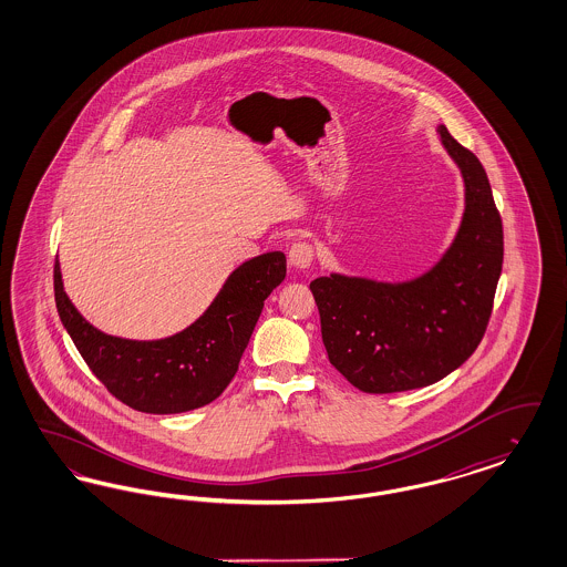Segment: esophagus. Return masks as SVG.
Returning <instances> with one entry per match:
<instances>
[{"label":"esophagus","mask_w":567,"mask_h":567,"mask_svg":"<svg viewBox=\"0 0 567 567\" xmlns=\"http://www.w3.org/2000/svg\"><path fill=\"white\" fill-rule=\"evenodd\" d=\"M313 261V247L306 240H297L289 249V264L299 270L310 268Z\"/></svg>","instance_id":"1"}]
</instances>
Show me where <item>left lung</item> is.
Instances as JSON below:
<instances>
[{
  "mask_svg": "<svg viewBox=\"0 0 567 567\" xmlns=\"http://www.w3.org/2000/svg\"><path fill=\"white\" fill-rule=\"evenodd\" d=\"M465 179V214L449 251L406 282L320 276L310 282L332 367L367 393L425 388L477 350L503 270V219L480 158L437 127Z\"/></svg>",
  "mask_w": 567,
  "mask_h": 567,
  "instance_id": "8db88e82",
  "label": "left lung"
}]
</instances>
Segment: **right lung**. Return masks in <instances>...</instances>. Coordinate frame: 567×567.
I'll return each instance as SVG.
<instances>
[{
  "label": "right lung",
  "mask_w": 567,
  "mask_h": 567,
  "mask_svg": "<svg viewBox=\"0 0 567 567\" xmlns=\"http://www.w3.org/2000/svg\"><path fill=\"white\" fill-rule=\"evenodd\" d=\"M287 257L264 254L238 266L214 303L188 329L158 341H132L92 327L64 293L59 261L54 297L60 320L87 367L123 404L151 414L195 411L228 388L268 295L285 280Z\"/></svg>",
  "instance_id": "right-lung-1"
}]
</instances>
